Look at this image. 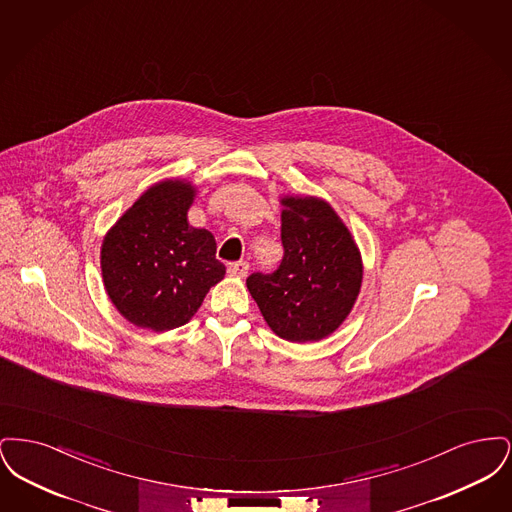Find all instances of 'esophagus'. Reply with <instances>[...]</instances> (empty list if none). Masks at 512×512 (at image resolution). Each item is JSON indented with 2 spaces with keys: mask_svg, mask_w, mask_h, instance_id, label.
<instances>
[{
  "mask_svg": "<svg viewBox=\"0 0 512 512\" xmlns=\"http://www.w3.org/2000/svg\"><path fill=\"white\" fill-rule=\"evenodd\" d=\"M249 270V263L247 261H236V263H230L228 265V272L230 276H238V278H244Z\"/></svg>",
  "mask_w": 512,
  "mask_h": 512,
  "instance_id": "1",
  "label": "esophagus"
}]
</instances>
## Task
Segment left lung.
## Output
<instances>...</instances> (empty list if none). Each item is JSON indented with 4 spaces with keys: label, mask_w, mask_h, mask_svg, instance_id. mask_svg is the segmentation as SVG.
<instances>
[{
    "label": "left lung",
    "mask_w": 512,
    "mask_h": 512,
    "mask_svg": "<svg viewBox=\"0 0 512 512\" xmlns=\"http://www.w3.org/2000/svg\"><path fill=\"white\" fill-rule=\"evenodd\" d=\"M284 257L247 276V290L284 340L317 341L349 315L363 280L361 255L334 209L315 197L282 199Z\"/></svg>",
    "instance_id": "1"
}]
</instances>
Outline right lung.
Listing matches in <instances>:
<instances>
[{"mask_svg":"<svg viewBox=\"0 0 512 512\" xmlns=\"http://www.w3.org/2000/svg\"><path fill=\"white\" fill-rule=\"evenodd\" d=\"M194 188L167 180L149 188L101 247L105 290L122 317L165 332L186 324L224 278L215 236L188 224Z\"/></svg>","mask_w":512,"mask_h":512,"instance_id":"right-lung-1","label":"right lung"}]
</instances>
